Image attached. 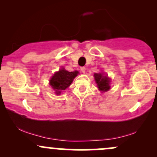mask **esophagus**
I'll use <instances>...</instances> for the list:
<instances>
[{
  "label": "esophagus",
  "mask_w": 157,
  "mask_h": 157,
  "mask_svg": "<svg viewBox=\"0 0 157 157\" xmlns=\"http://www.w3.org/2000/svg\"><path fill=\"white\" fill-rule=\"evenodd\" d=\"M85 70H86V69H85V67H81V71L82 72V73H85Z\"/></svg>",
  "instance_id": "34e87169"
}]
</instances>
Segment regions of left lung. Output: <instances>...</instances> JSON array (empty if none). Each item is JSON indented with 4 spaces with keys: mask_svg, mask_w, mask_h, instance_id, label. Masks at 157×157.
I'll return each mask as SVG.
<instances>
[{
    "mask_svg": "<svg viewBox=\"0 0 157 157\" xmlns=\"http://www.w3.org/2000/svg\"><path fill=\"white\" fill-rule=\"evenodd\" d=\"M94 76L97 85V87L100 91H107L111 88V79L108 77L107 75H105L103 72H100V73L99 72V73H94Z\"/></svg>",
    "mask_w": 157,
    "mask_h": 157,
    "instance_id": "left-lung-1",
    "label": "left lung"
}]
</instances>
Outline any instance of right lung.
I'll list each match as a JSON object with an SVG mask.
<instances>
[{"mask_svg":"<svg viewBox=\"0 0 157 157\" xmlns=\"http://www.w3.org/2000/svg\"><path fill=\"white\" fill-rule=\"evenodd\" d=\"M78 71L69 72L64 68H61L58 72H56L49 81V85L57 94H61L63 90L72 84L73 79L78 75Z\"/></svg>","mask_w":157,"mask_h":157,"instance_id":"right-lung-1","label":"right lung"}]
</instances>
